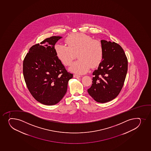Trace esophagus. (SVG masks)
Instances as JSON below:
<instances>
[{
  "instance_id": "34e87169",
  "label": "esophagus",
  "mask_w": 151,
  "mask_h": 151,
  "mask_svg": "<svg viewBox=\"0 0 151 151\" xmlns=\"http://www.w3.org/2000/svg\"><path fill=\"white\" fill-rule=\"evenodd\" d=\"M74 77L76 78H80L81 76H80V75H79L77 74H74Z\"/></svg>"
}]
</instances>
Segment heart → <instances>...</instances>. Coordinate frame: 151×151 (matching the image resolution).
I'll list each match as a JSON object with an SVG mask.
<instances>
[{"label":"heart","instance_id":"obj_1","mask_svg":"<svg viewBox=\"0 0 151 151\" xmlns=\"http://www.w3.org/2000/svg\"><path fill=\"white\" fill-rule=\"evenodd\" d=\"M66 43L67 45L56 44L54 48L57 58L65 66L70 65L77 54L78 59L70 67L73 72L84 74L91 66L95 67L102 60L104 49L99 40L83 33H77L69 36Z\"/></svg>","mask_w":151,"mask_h":151}]
</instances>
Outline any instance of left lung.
Wrapping results in <instances>:
<instances>
[{
	"instance_id": "8db88e82",
	"label": "left lung",
	"mask_w": 151,
	"mask_h": 151,
	"mask_svg": "<svg viewBox=\"0 0 151 151\" xmlns=\"http://www.w3.org/2000/svg\"><path fill=\"white\" fill-rule=\"evenodd\" d=\"M102 61L93 73L92 84L88 89L97 102H107L118 95L123 86L128 70V59L122 47L115 42L102 40Z\"/></svg>"
}]
</instances>
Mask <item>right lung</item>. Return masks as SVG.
Returning <instances> with one entry per match:
<instances>
[{"label":"right lung","instance_id":"add662e5","mask_svg":"<svg viewBox=\"0 0 151 151\" xmlns=\"http://www.w3.org/2000/svg\"><path fill=\"white\" fill-rule=\"evenodd\" d=\"M60 36H52L29 49L23 62L28 89L36 100L46 105L60 102L73 77L57 57L54 45Z\"/></svg>","mask_w":151,"mask_h":151}]
</instances>
